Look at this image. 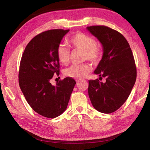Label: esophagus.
<instances>
[{
    "instance_id": "obj_1",
    "label": "esophagus",
    "mask_w": 150,
    "mask_h": 150,
    "mask_svg": "<svg viewBox=\"0 0 150 150\" xmlns=\"http://www.w3.org/2000/svg\"><path fill=\"white\" fill-rule=\"evenodd\" d=\"M80 81V79H76V82H77V83H78Z\"/></svg>"
}]
</instances>
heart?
<instances>
[{
    "mask_svg": "<svg viewBox=\"0 0 150 150\" xmlns=\"http://www.w3.org/2000/svg\"><path fill=\"white\" fill-rule=\"evenodd\" d=\"M69 46L76 49L83 50V59L96 64L100 61L102 56V49L91 35L83 33H77L71 35L68 40ZM57 56L62 64L67 65L70 61L71 51L69 47L59 44L57 49ZM91 66L87 63L73 64L64 71L66 76L72 78L80 79L87 76L91 71Z\"/></svg>",
    "mask_w": 150,
    "mask_h": 150,
    "instance_id": "obj_1",
    "label": "heart"
}]
</instances>
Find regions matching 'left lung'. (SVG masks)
<instances>
[{
    "label": "left lung",
    "mask_w": 150,
    "mask_h": 150,
    "mask_svg": "<svg viewBox=\"0 0 150 150\" xmlns=\"http://www.w3.org/2000/svg\"><path fill=\"white\" fill-rule=\"evenodd\" d=\"M87 29L102 44V59L94 71L98 79L89 80L88 94L93 107L103 113L116 111L129 97L137 79V67L132 51L119 32L105 25H93Z\"/></svg>",
    "instance_id": "1"
}]
</instances>
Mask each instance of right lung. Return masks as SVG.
<instances>
[{"label":"right lung","mask_w":150,"mask_h":150,"mask_svg":"<svg viewBox=\"0 0 150 150\" xmlns=\"http://www.w3.org/2000/svg\"><path fill=\"white\" fill-rule=\"evenodd\" d=\"M69 29H52L35 35L27 45L20 62L19 84L27 102L38 114L48 118L61 115L67 108L75 80L67 77L50 81L59 75L57 49Z\"/></svg>","instance_id":"obj_1"}]
</instances>
